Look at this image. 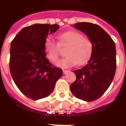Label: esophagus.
<instances>
[{"mask_svg": "<svg viewBox=\"0 0 126 126\" xmlns=\"http://www.w3.org/2000/svg\"><path fill=\"white\" fill-rule=\"evenodd\" d=\"M70 71L69 70H63V73L64 74H67V73H69Z\"/></svg>", "mask_w": 126, "mask_h": 126, "instance_id": "34e87169", "label": "esophagus"}]
</instances>
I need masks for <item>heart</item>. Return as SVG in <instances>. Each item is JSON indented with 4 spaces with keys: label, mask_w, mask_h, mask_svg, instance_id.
Instances as JSON below:
<instances>
[{
    "label": "heart",
    "mask_w": 126,
    "mask_h": 126,
    "mask_svg": "<svg viewBox=\"0 0 126 126\" xmlns=\"http://www.w3.org/2000/svg\"><path fill=\"white\" fill-rule=\"evenodd\" d=\"M58 43L52 39L45 42V50L49 60L55 63L60 55V47L68 46L66 50L65 58L59 61L57 65L67 68L76 65H83L89 60L93 52V43L91 39L84 36L79 32L70 30L60 33L57 35Z\"/></svg>",
    "instance_id": "obj_1"
}]
</instances>
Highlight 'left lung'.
Returning a JSON list of instances; mask_svg holds the SVG:
<instances>
[{
    "instance_id": "8db88e82",
    "label": "left lung",
    "mask_w": 126,
    "mask_h": 126,
    "mask_svg": "<svg viewBox=\"0 0 126 126\" xmlns=\"http://www.w3.org/2000/svg\"><path fill=\"white\" fill-rule=\"evenodd\" d=\"M87 35L93 43V52L88 64L74 71L76 80L70 85L72 94L86 102L99 98L114 79L116 69V46L102 28L93 23L80 22L74 25Z\"/></svg>"
}]
</instances>
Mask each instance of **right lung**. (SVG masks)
Masks as SVG:
<instances>
[{
    "label": "right lung",
    "mask_w": 126,
    "mask_h": 126,
    "mask_svg": "<svg viewBox=\"0 0 126 126\" xmlns=\"http://www.w3.org/2000/svg\"><path fill=\"white\" fill-rule=\"evenodd\" d=\"M60 27L36 24L23 28L11 42L10 71L17 88L33 100L51 94L62 70L46 58L45 42Z\"/></svg>",
    "instance_id": "1"
}]
</instances>
